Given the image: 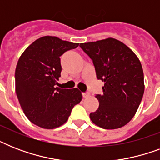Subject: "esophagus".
I'll return each mask as SVG.
<instances>
[{
  "mask_svg": "<svg viewBox=\"0 0 160 160\" xmlns=\"http://www.w3.org/2000/svg\"><path fill=\"white\" fill-rule=\"evenodd\" d=\"M90 92L89 91H86V92H83L82 93V95H83V97L84 98H86V97H89L90 96Z\"/></svg>",
  "mask_w": 160,
  "mask_h": 160,
  "instance_id": "1",
  "label": "esophagus"
}]
</instances>
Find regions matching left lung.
Masks as SVG:
<instances>
[{
	"label": "left lung",
	"instance_id": "obj_1",
	"mask_svg": "<svg viewBox=\"0 0 160 160\" xmlns=\"http://www.w3.org/2000/svg\"><path fill=\"white\" fill-rule=\"evenodd\" d=\"M80 47L92 60L98 80L105 85L95 95L99 108L90 114L95 124L105 129H118L129 123L144 95L141 63L130 49L114 38L81 43Z\"/></svg>",
	"mask_w": 160,
	"mask_h": 160
}]
</instances>
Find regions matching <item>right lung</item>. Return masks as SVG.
Returning a JSON list of instances; mask_svg holds the SVG:
<instances>
[{"instance_id":"add662e5","label":"right lung","mask_w":160,"mask_h":160,"mask_svg":"<svg viewBox=\"0 0 160 160\" xmlns=\"http://www.w3.org/2000/svg\"><path fill=\"white\" fill-rule=\"evenodd\" d=\"M78 43L44 36L28 46L16 68V92L26 116L44 129H55L67 121L73 107L82 100L77 88L56 87L60 77V57Z\"/></svg>"}]
</instances>
